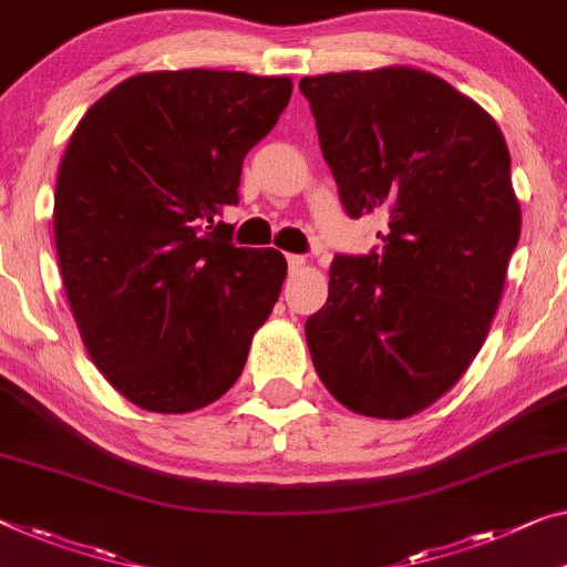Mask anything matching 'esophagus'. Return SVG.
Wrapping results in <instances>:
<instances>
[{"label":"esophagus","mask_w":567,"mask_h":567,"mask_svg":"<svg viewBox=\"0 0 567 567\" xmlns=\"http://www.w3.org/2000/svg\"><path fill=\"white\" fill-rule=\"evenodd\" d=\"M286 264H289V271H291V274H296V271H301L303 266H307V258L291 254V256H286Z\"/></svg>","instance_id":"34e87169"}]
</instances>
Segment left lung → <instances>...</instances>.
<instances>
[{"label":"left lung","instance_id":"8db88e82","mask_svg":"<svg viewBox=\"0 0 567 567\" xmlns=\"http://www.w3.org/2000/svg\"><path fill=\"white\" fill-rule=\"evenodd\" d=\"M350 217L382 250L337 256L307 319L313 370L370 417L415 415L456 385L499 307L522 213L496 121L443 78L393 65L301 78Z\"/></svg>","mask_w":567,"mask_h":567}]
</instances>
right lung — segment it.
I'll use <instances>...</instances> for the list:
<instances>
[{
  "label": "right lung",
  "mask_w": 567,
  "mask_h": 567,
  "mask_svg": "<svg viewBox=\"0 0 567 567\" xmlns=\"http://www.w3.org/2000/svg\"><path fill=\"white\" fill-rule=\"evenodd\" d=\"M291 78L156 71L78 121L58 169L55 248L95 368L134 405L189 413L246 368L286 278L276 248H235L246 154L276 126Z\"/></svg>",
  "instance_id": "obj_1"
}]
</instances>
